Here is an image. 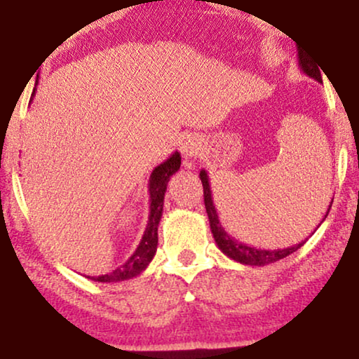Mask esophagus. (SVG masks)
I'll return each instance as SVG.
<instances>
[{"instance_id": "1", "label": "esophagus", "mask_w": 359, "mask_h": 359, "mask_svg": "<svg viewBox=\"0 0 359 359\" xmlns=\"http://www.w3.org/2000/svg\"><path fill=\"white\" fill-rule=\"evenodd\" d=\"M203 151V141L197 136H187L182 142V156L187 161L197 159Z\"/></svg>"}]
</instances>
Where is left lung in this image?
<instances>
[{
	"mask_svg": "<svg viewBox=\"0 0 359 359\" xmlns=\"http://www.w3.org/2000/svg\"><path fill=\"white\" fill-rule=\"evenodd\" d=\"M299 67L302 69L305 75L310 76V79H315L317 82H322L320 65L317 64V62H313L312 59H310V57L305 55L302 50H299ZM200 180H202V185H203L205 208H207L210 229H212V233H213L215 243H217L219 251H222L223 255H226L229 259L240 262V264H246V266H267V264H272V262H276L279 259H284V257H287L289 255H292V252L297 251L299 248H302L305 245V241H307V240L300 241L299 245L287 246V248H277V250H261V248L248 246V245H245V243L235 240L231 235H228L226 229L223 228L222 222H219L217 208H215V203H213L212 187H210L208 174L205 170H200ZM332 202H330V205H328V210H327V213H325L323 219L327 218L330 208H332ZM322 222H320V224H322Z\"/></svg>",
	"mask_w": 359,
	"mask_h": 359,
	"instance_id": "obj_1",
	"label": "left lung"
}]
</instances>
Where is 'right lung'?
Wrapping results in <instances>:
<instances>
[{"label": "right lung", "instance_id": "add662e5", "mask_svg": "<svg viewBox=\"0 0 359 359\" xmlns=\"http://www.w3.org/2000/svg\"><path fill=\"white\" fill-rule=\"evenodd\" d=\"M32 92V97H34ZM180 169V152H174L169 159L162 162L152 170L149 177V219H147V226L144 229L140 245L136 251L130 256V259L119 266L118 269L108 274L102 276H88V279L97 280V283H119V280L133 279V277L140 276L142 271L149 266L152 257L157 250V226H159L162 208H164V197L167 184H169L170 177Z\"/></svg>", "mask_w": 359, "mask_h": 359}]
</instances>
